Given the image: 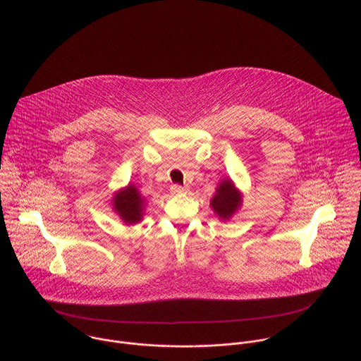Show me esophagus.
I'll use <instances>...</instances> for the list:
<instances>
[{"label": "esophagus", "instance_id": "34e87169", "mask_svg": "<svg viewBox=\"0 0 361 361\" xmlns=\"http://www.w3.org/2000/svg\"><path fill=\"white\" fill-rule=\"evenodd\" d=\"M170 190H171V192H173V194H183V192H187V190H188V188H187L185 185H180V184H173Z\"/></svg>", "mask_w": 361, "mask_h": 361}]
</instances>
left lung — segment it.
I'll use <instances>...</instances> for the list:
<instances>
[{"instance_id":"obj_1","label":"left lung","mask_w":361,"mask_h":361,"mask_svg":"<svg viewBox=\"0 0 361 361\" xmlns=\"http://www.w3.org/2000/svg\"><path fill=\"white\" fill-rule=\"evenodd\" d=\"M240 204H241V197L234 188V184L231 183V180L223 181L219 185L217 192L212 200L213 210L221 219H228L230 216H233L234 212L240 207Z\"/></svg>"}]
</instances>
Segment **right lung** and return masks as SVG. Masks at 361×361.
Returning <instances> with one entry per match:
<instances>
[{
	"instance_id": "right-lung-1",
	"label": "right lung",
	"mask_w": 361,
	"mask_h": 361,
	"mask_svg": "<svg viewBox=\"0 0 361 361\" xmlns=\"http://www.w3.org/2000/svg\"><path fill=\"white\" fill-rule=\"evenodd\" d=\"M142 202L144 200L137 188L134 185H128L126 190L116 194L114 209L126 223L133 224L138 223L142 217Z\"/></svg>"
}]
</instances>
